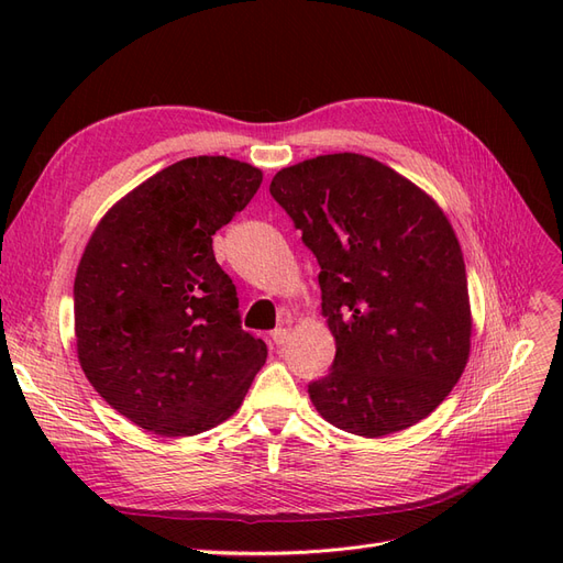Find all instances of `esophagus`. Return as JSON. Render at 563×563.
I'll return each mask as SVG.
<instances>
[{
	"mask_svg": "<svg viewBox=\"0 0 563 563\" xmlns=\"http://www.w3.org/2000/svg\"><path fill=\"white\" fill-rule=\"evenodd\" d=\"M269 338H272V343L282 347V345L286 343V340H288V329H275V331L269 333Z\"/></svg>",
	"mask_w": 563,
	"mask_h": 563,
	"instance_id": "1",
	"label": "esophagus"
}]
</instances>
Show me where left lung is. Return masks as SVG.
I'll use <instances>...</instances> for the list:
<instances>
[{
    "label": "left lung",
    "mask_w": 563,
    "mask_h": 563,
    "mask_svg": "<svg viewBox=\"0 0 563 563\" xmlns=\"http://www.w3.org/2000/svg\"><path fill=\"white\" fill-rule=\"evenodd\" d=\"M269 195L321 267L335 360L308 385L319 416L371 439L428 418L463 376L472 335L465 261L444 211L354 152L282 168Z\"/></svg>",
    "instance_id": "1"
}]
</instances>
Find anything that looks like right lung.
<instances>
[{
	"mask_svg": "<svg viewBox=\"0 0 563 563\" xmlns=\"http://www.w3.org/2000/svg\"><path fill=\"white\" fill-rule=\"evenodd\" d=\"M261 168L190 157L147 178L100 220L75 277L81 371L117 413L162 437L228 420L267 347L242 329L213 234L246 209Z\"/></svg>",
	"mask_w": 563,
	"mask_h": 563,
	"instance_id": "1",
	"label": "right lung"
}]
</instances>
